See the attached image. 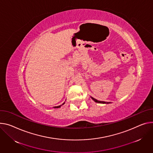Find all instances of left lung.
Listing matches in <instances>:
<instances>
[{"label": "left lung", "mask_w": 153, "mask_h": 153, "mask_svg": "<svg viewBox=\"0 0 153 153\" xmlns=\"http://www.w3.org/2000/svg\"><path fill=\"white\" fill-rule=\"evenodd\" d=\"M91 98L94 102H98V103H101V104H109V103H110V102H105V101H98V100H97L93 98V97H91Z\"/></svg>", "instance_id": "obj_1"}]
</instances>
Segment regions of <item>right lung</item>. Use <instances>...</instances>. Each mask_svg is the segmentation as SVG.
<instances>
[{
    "instance_id": "obj_1",
    "label": "right lung",
    "mask_w": 153,
    "mask_h": 153,
    "mask_svg": "<svg viewBox=\"0 0 153 153\" xmlns=\"http://www.w3.org/2000/svg\"><path fill=\"white\" fill-rule=\"evenodd\" d=\"M64 104H65V102H64V103H63V104H62V105H63ZM62 105H59V106H55V107H53V108H59V107H60Z\"/></svg>"
}]
</instances>
